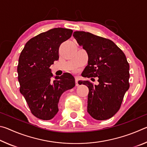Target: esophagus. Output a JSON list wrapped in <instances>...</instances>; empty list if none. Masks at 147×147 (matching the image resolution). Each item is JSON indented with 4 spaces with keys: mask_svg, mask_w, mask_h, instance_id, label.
<instances>
[{
    "mask_svg": "<svg viewBox=\"0 0 147 147\" xmlns=\"http://www.w3.org/2000/svg\"><path fill=\"white\" fill-rule=\"evenodd\" d=\"M75 82H76V86H78L79 85V84H78V78H77V77L75 78Z\"/></svg>",
    "mask_w": 147,
    "mask_h": 147,
    "instance_id": "1",
    "label": "esophagus"
}]
</instances>
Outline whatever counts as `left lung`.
Returning a JSON list of instances; mask_svg holds the SVG:
<instances>
[{"label":"left lung","mask_w":147,"mask_h":147,"mask_svg":"<svg viewBox=\"0 0 147 147\" xmlns=\"http://www.w3.org/2000/svg\"><path fill=\"white\" fill-rule=\"evenodd\" d=\"M73 37L88 55L82 76L98 78V85L80 82L89 88L88 112L98 121L112 117L130 87V66L125 54L112 41L89 32L76 31Z\"/></svg>","instance_id":"8db88e82"}]
</instances>
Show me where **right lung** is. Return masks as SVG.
<instances>
[{"mask_svg": "<svg viewBox=\"0 0 147 147\" xmlns=\"http://www.w3.org/2000/svg\"><path fill=\"white\" fill-rule=\"evenodd\" d=\"M72 33L71 29L49 30L30 39L20 54L17 66L20 92L32 113L42 120H51L56 115L62 93L75 86L70 73L54 76L50 69L58 60L60 45L70 38Z\"/></svg>", "mask_w": 147, "mask_h": 147, "instance_id": "right-lung-1", "label": "right lung"}]
</instances>
